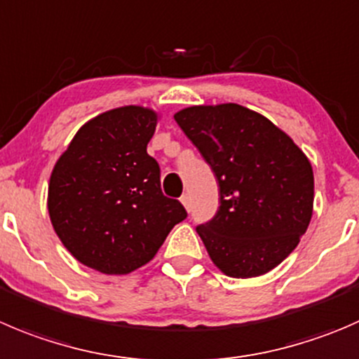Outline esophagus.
Segmentation results:
<instances>
[{
	"label": "esophagus",
	"instance_id": "obj_1",
	"mask_svg": "<svg viewBox=\"0 0 359 359\" xmlns=\"http://www.w3.org/2000/svg\"><path fill=\"white\" fill-rule=\"evenodd\" d=\"M180 201H182L184 207H186L187 210H189V208H191V198H189V194H182V196H180Z\"/></svg>",
	"mask_w": 359,
	"mask_h": 359
}]
</instances>
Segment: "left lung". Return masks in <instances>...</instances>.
<instances>
[{
    "instance_id": "obj_1",
    "label": "left lung",
    "mask_w": 359,
    "mask_h": 359,
    "mask_svg": "<svg viewBox=\"0 0 359 359\" xmlns=\"http://www.w3.org/2000/svg\"><path fill=\"white\" fill-rule=\"evenodd\" d=\"M173 117L219 184L217 212L196 228L210 259L236 279L270 272L311 222V161L276 124L236 103L189 107Z\"/></svg>"
}]
</instances>
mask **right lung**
<instances>
[{
  "label": "right lung",
  "mask_w": 359,
  "mask_h": 359,
  "mask_svg": "<svg viewBox=\"0 0 359 359\" xmlns=\"http://www.w3.org/2000/svg\"><path fill=\"white\" fill-rule=\"evenodd\" d=\"M158 116L121 107L83 124L55 163L48 215L75 259L107 276H124L156 256L187 217L161 191L159 165L147 154Z\"/></svg>",
  "instance_id": "right-lung-1"
}]
</instances>
